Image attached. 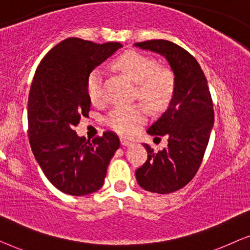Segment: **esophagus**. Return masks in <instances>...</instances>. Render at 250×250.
Returning <instances> with one entry per match:
<instances>
[{
	"label": "esophagus",
	"instance_id": "obj_1",
	"mask_svg": "<svg viewBox=\"0 0 250 250\" xmlns=\"http://www.w3.org/2000/svg\"><path fill=\"white\" fill-rule=\"evenodd\" d=\"M121 143H122V146H129L133 145L131 141H128V140L125 138H121Z\"/></svg>",
	"mask_w": 250,
	"mask_h": 250
}]
</instances>
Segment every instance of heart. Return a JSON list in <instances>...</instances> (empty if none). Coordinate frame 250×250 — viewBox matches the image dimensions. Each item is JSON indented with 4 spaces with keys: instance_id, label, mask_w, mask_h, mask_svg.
Listing matches in <instances>:
<instances>
[{
    "instance_id": "heart-1",
    "label": "heart",
    "mask_w": 250,
    "mask_h": 250,
    "mask_svg": "<svg viewBox=\"0 0 250 250\" xmlns=\"http://www.w3.org/2000/svg\"><path fill=\"white\" fill-rule=\"evenodd\" d=\"M114 66L138 86L141 100L152 109L165 108L175 91V77L168 68H160L156 60L136 51H128L117 58ZM102 73L93 69L86 82L87 95L92 102L102 98ZM146 121V110L141 104L117 105L107 117V125L118 134L133 135Z\"/></svg>"
}]
</instances>
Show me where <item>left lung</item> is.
I'll list each match as a JSON object with an SVG mask.
<instances>
[{"label":"left lung","mask_w":250,"mask_h":250,"mask_svg":"<svg viewBox=\"0 0 250 250\" xmlns=\"http://www.w3.org/2000/svg\"><path fill=\"white\" fill-rule=\"evenodd\" d=\"M134 46L163 56L175 77L168 107L146 131L150 135L168 136V146L155 153L143 143L148 159L135 172L142 189L170 193L186 187L199 169L214 125L213 102L204 71L188 51L165 40Z\"/></svg>","instance_id":"1"}]
</instances>
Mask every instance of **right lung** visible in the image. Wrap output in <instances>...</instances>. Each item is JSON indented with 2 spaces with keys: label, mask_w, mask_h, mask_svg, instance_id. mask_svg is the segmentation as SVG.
<instances>
[{
  "label": "right lung",
  "mask_w": 250,
  "mask_h": 250,
  "mask_svg": "<svg viewBox=\"0 0 250 250\" xmlns=\"http://www.w3.org/2000/svg\"><path fill=\"white\" fill-rule=\"evenodd\" d=\"M122 46L69 37L47 52L34 75L28 98L30 148L47 180L61 192L86 196L98 191L121 146L112 132L90 142L74 127L90 111L88 75Z\"/></svg>",
  "instance_id": "obj_1"
}]
</instances>
